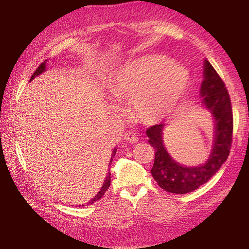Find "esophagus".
<instances>
[{
  "instance_id": "34e87169",
  "label": "esophagus",
  "mask_w": 249,
  "mask_h": 249,
  "mask_svg": "<svg viewBox=\"0 0 249 249\" xmlns=\"http://www.w3.org/2000/svg\"><path fill=\"white\" fill-rule=\"evenodd\" d=\"M124 141L127 142H131V144H135V142H138V137L136 136V134H134V132H125V134L124 135Z\"/></svg>"
}]
</instances>
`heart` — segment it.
<instances>
[{
  "mask_svg": "<svg viewBox=\"0 0 249 249\" xmlns=\"http://www.w3.org/2000/svg\"><path fill=\"white\" fill-rule=\"evenodd\" d=\"M190 87L189 71L161 54H148L120 67L108 85L112 96L132 101L144 124H156L181 104Z\"/></svg>",
  "mask_w": 249,
  "mask_h": 249,
  "instance_id": "1",
  "label": "heart"
}]
</instances>
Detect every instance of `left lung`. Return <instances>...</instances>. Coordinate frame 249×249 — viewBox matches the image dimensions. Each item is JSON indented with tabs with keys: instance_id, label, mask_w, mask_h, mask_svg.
Wrapping results in <instances>:
<instances>
[{
	"instance_id": "8db88e82",
	"label": "left lung",
	"mask_w": 249,
	"mask_h": 249,
	"mask_svg": "<svg viewBox=\"0 0 249 249\" xmlns=\"http://www.w3.org/2000/svg\"><path fill=\"white\" fill-rule=\"evenodd\" d=\"M200 96L215 120L213 149L203 165L187 168L172 160L163 144V124L152 125L146 130L148 142L155 149L151 173L158 185L169 193L187 194L196 190L219 171L229 156L233 131L232 107L226 85L207 60L204 61Z\"/></svg>"
}]
</instances>
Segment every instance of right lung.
<instances>
[{"instance_id": "1", "label": "right lung", "mask_w": 249, "mask_h": 249, "mask_svg": "<svg viewBox=\"0 0 249 249\" xmlns=\"http://www.w3.org/2000/svg\"><path fill=\"white\" fill-rule=\"evenodd\" d=\"M46 61H47V60H46ZM46 61H44V62H42V63L39 64V67L37 68L36 71H35V72H34V74L32 76V78H30V80H33L34 78H35L36 76H38V74H40L42 72H44V71H45V68H46ZM115 149H117V148H114V149H113V152H112V156H111V160H110V164L112 163V160H113L114 155H115V153H117V151H115ZM110 183H111V173H110V172H107V176L105 177L104 183H103V186H102L101 190H100V192L97 193V195L95 196L94 198L90 200L89 204H93L94 202H96V200L101 199L102 197H103L104 194H105V192H107V190L108 187H110ZM80 206H84V205H80ZM80 206H79V207H80Z\"/></svg>"}]
</instances>
